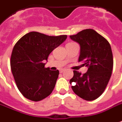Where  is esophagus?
Masks as SVG:
<instances>
[{"label": "esophagus", "instance_id": "esophagus-1", "mask_svg": "<svg viewBox=\"0 0 122 122\" xmlns=\"http://www.w3.org/2000/svg\"><path fill=\"white\" fill-rule=\"evenodd\" d=\"M64 71H65L64 69H61V70L60 71V73H63V72H64Z\"/></svg>", "mask_w": 122, "mask_h": 122}]
</instances>
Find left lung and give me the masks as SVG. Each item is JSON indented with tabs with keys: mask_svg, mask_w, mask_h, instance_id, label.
<instances>
[{
	"mask_svg": "<svg viewBox=\"0 0 122 122\" xmlns=\"http://www.w3.org/2000/svg\"><path fill=\"white\" fill-rule=\"evenodd\" d=\"M70 38L80 45L79 62L88 69L81 73L74 71L70 80L73 92L86 101L98 98L109 81L113 66L111 47L108 41L93 29H86Z\"/></svg>",
	"mask_w": 122,
	"mask_h": 122,
	"instance_id": "8db88e82",
	"label": "left lung"
}]
</instances>
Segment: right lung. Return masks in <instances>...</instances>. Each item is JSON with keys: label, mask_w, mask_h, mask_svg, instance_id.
Wrapping results in <instances>:
<instances>
[{"label": "right lung", "mask_w": 122, "mask_h": 122, "mask_svg": "<svg viewBox=\"0 0 122 122\" xmlns=\"http://www.w3.org/2000/svg\"><path fill=\"white\" fill-rule=\"evenodd\" d=\"M66 35L48 36L30 32L13 47L11 56L12 74L18 90L25 98L40 101L51 94L59 71L45 67L50 53L66 39Z\"/></svg>", "instance_id": "obj_1"}]
</instances>
